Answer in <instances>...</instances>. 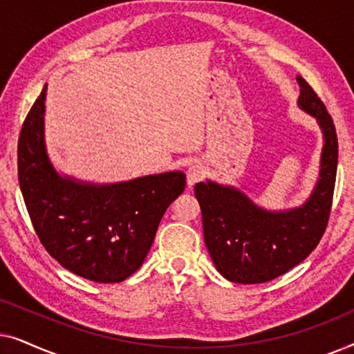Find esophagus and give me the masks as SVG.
I'll return each mask as SVG.
<instances>
[{"label": "esophagus", "instance_id": "esophagus-1", "mask_svg": "<svg viewBox=\"0 0 354 354\" xmlns=\"http://www.w3.org/2000/svg\"><path fill=\"white\" fill-rule=\"evenodd\" d=\"M205 177V171H203L201 164H193L187 171V185L193 187L196 182H200Z\"/></svg>", "mask_w": 354, "mask_h": 354}]
</instances>
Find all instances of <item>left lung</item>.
<instances>
[{"label":"left lung","instance_id":"8db88e82","mask_svg":"<svg viewBox=\"0 0 354 354\" xmlns=\"http://www.w3.org/2000/svg\"><path fill=\"white\" fill-rule=\"evenodd\" d=\"M298 106L314 115L324 133L321 172L303 206L266 211L245 193L216 182H200L195 196L201 207L203 234L216 269L236 283H263L306 259L326 232L335 188L338 142L326 104L303 77Z\"/></svg>","mask_w":354,"mask_h":354}]
</instances>
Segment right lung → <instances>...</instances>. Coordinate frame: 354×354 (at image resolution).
Here are the masks:
<instances>
[{
  "label": "right lung",
  "mask_w": 354,
  "mask_h": 354,
  "mask_svg": "<svg viewBox=\"0 0 354 354\" xmlns=\"http://www.w3.org/2000/svg\"><path fill=\"white\" fill-rule=\"evenodd\" d=\"M45 96L46 85L17 145L19 185L33 229L62 268L93 282H122L143 264L162 214L185 188V174L111 185L61 177L45 147Z\"/></svg>",
  "instance_id": "add662e5"
}]
</instances>
